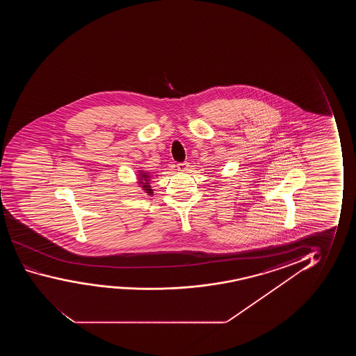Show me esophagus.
I'll use <instances>...</instances> for the list:
<instances>
[{"instance_id":"obj_1","label":"esophagus","mask_w":356,"mask_h":356,"mask_svg":"<svg viewBox=\"0 0 356 356\" xmlns=\"http://www.w3.org/2000/svg\"><path fill=\"white\" fill-rule=\"evenodd\" d=\"M177 170L179 171H187L190 169V165H188V163L187 161H184V163H179L177 164Z\"/></svg>"}]
</instances>
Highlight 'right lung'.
Masks as SVG:
<instances>
[{
    "label": "right lung",
    "instance_id": "obj_1",
    "mask_svg": "<svg viewBox=\"0 0 356 356\" xmlns=\"http://www.w3.org/2000/svg\"><path fill=\"white\" fill-rule=\"evenodd\" d=\"M149 177L151 176L148 175V174H146V172H142L140 174V182L138 184H141L142 190L145 191V193L148 195H153V190L151 188V185H149Z\"/></svg>",
    "mask_w": 356,
    "mask_h": 356
}]
</instances>
